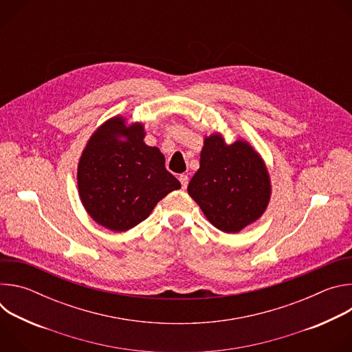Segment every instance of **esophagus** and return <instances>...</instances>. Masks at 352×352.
I'll return each mask as SVG.
<instances>
[{"mask_svg":"<svg viewBox=\"0 0 352 352\" xmlns=\"http://www.w3.org/2000/svg\"><path fill=\"white\" fill-rule=\"evenodd\" d=\"M178 179H179V182H181V186H182V189H186V186H188V182H189V178H188V175H185V174H181V175L178 177Z\"/></svg>","mask_w":352,"mask_h":352,"instance_id":"1","label":"esophagus"}]
</instances>
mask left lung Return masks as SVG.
<instances>
[{"label": "left lung", "instance_id": "1", "mask_svg": "<svg viewBox=\"0 0 352 352\" xmlns=\"http://www.w3.org/2000/svg\"><path fill=\"white\" fill-rule=\"evenodd\" d=\"M188 193L216 228L231 234L263 214L270 181L263 160L246 142L226 144L220 135H212L205 139Z\"/></svg>", "mask_w": 352, "mask_h": 352}]
</instances>
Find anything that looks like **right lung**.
I'll return each mask as SVG.
<instances>
[{
  "instance_id": "obj_1",
  "label": "right lung",
  "mask_w": 352,
  "mask_h": 352,
  "mask_svg": "<svg viewBox=\"0 0 352 352\" xmlns=\"http://www.w3.org/2000/svg\"><path fill=\"white\" fill-rule=\"evenodd\" d=\"M143 138L140 124L126 128L116 117L93 133L82 153L78 167L82 204L96 223L111 231L138 226L159 200L181 188L166 170L163 153Z\"/></svg>"
}]
</instances>
